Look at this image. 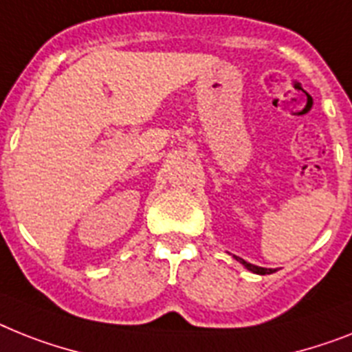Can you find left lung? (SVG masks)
<instances>
[{
    "instance_id": "left-lung-1",
    "label": "left lung",
    "mask_w": 352,
    "mask_h": 352,
    "mask_svg": "<svg viewBox=\"0 0 352 352\" xmlns=\"http://www.w3.org/2000/svg\"><path fill=\"white\" fill-rule=\"evenodd\" d=\"M235 257V255H234ZM235 259L239 261L241 264H243V266H245L246 270H250V272H254V274H259V275H270V274H274L275 270H272V268H261V266H255V264H250V263H246L245 259H241V257H235Z\"/></svg>"
}]
</instances>
